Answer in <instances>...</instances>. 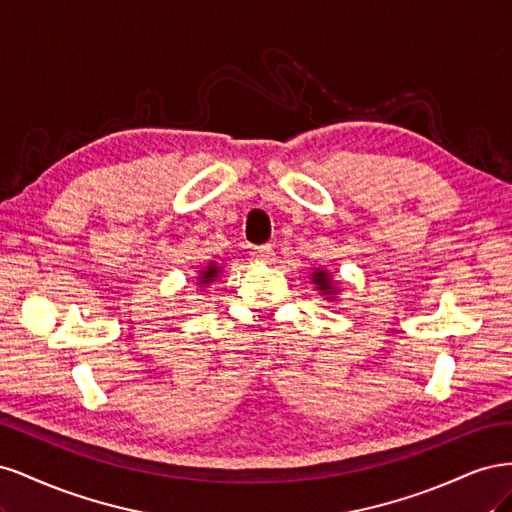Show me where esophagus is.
Segmentation results:
<instances>
[{
	"label": "esophagus",
	"mask_w": 512,
	"mask_h": 512,
	"mask_svg": "<svg viewBox=\"0 0 512 512\" xmlns=\"http://www.w3.org/2000/svg\"><path fill=\"white\" fill-rule=\"evenodd\" d=\"M254 256L262 262H271L275 252H273V245H256L254 247Z\"/></svg>",
	"instance_id": "esophagus-1"
}]
</instances>
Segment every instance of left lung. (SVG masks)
<instances>
[{
  "label": "left lung",
  "instance_id": "1",
  "mask_svg": "<svg viewBox=\"0 0 512 512\" xmlns=\"http://www.w3.org/2000/svg\"><path fill=\"white\" fill-rule=\"evenodd\" d=\"M312 282L316 284V288H318V290L324 294V297L335 299L337 288H335V284H333V280H331V275H329L327 271L316 269V271L312 273Z\"/></svg>",
  "mask_w": 512,
  "mask_h": 512
}]
</instances>
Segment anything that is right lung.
Instances as JSON below:
<instances>
[{"instance_id": "obj_1", "label": "right lung", "mask_w": 512, "mask_h": 512, "mask_svg": "<svg viewBox=\"0 0 512 512\" xmlns=\"http://www.w3.org/2000/svg\"><path fill=\"white\" fill-rule=\"evenodd\" d=\"M218 275H220V267L215 265V262H209L203 271H198V284H211L215 282V277Z\"/></svg>"}]
</instances>
